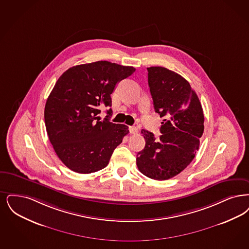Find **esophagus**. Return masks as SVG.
Returning a JSON list of instances; mask_svg holds the SVG:
<instances>
[{
    "mask_svg": "<svg viewBox=\"0 0 249 249\" xmlns=\"http://www.w3.org/2000/svg\"><path fill=\"white\" fill-rule=\"evenodd\" d=\"M129 132L131 133V134H136V133H138V129L136 128V127H129Z\"/></svg>",
    "mask_w": 249,
    "mask_h": 249,
    "instance_id": "esophagus-1",
    "label": "esophagus"
}]
</instances>
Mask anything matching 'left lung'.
<instances>
[{
	"mask_svg": "<svg viewBox=\"0 0 249 249\" xmlns=\"http://www.w3.org/2000/svg\"><path fill=\"white\" fill-rule=\"evenodd\" d=\"M147 70L155 111L164 120L160 139L142 129L145 146L138 153L136 164L146 177L165 180L178 175L194 160L205 119L198 96L187 80L162 67Z\"/></svg>",
	"mask_w": 249,
	"mask_h": 249,
	"instance_id": "left-lung-1",
	"label": "left lung"
}]
</instances>
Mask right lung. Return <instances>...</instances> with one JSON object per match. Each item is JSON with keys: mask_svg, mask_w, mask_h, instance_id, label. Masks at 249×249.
<instances>
[{"mask_svg": "<svg viewBox=\"0 0 249 249\" xmlns=\"http://www.w3.org/2000/svg\"><path fill=\"white\" fill-rule=\"evenodd\" d=\"M135 69L108 61L70 68L56 81L44 108L51 143L69 169L88 174L106 168L129 127L100 121V107H111V94Z\"/></svg>", "mask_w": 249, "mask_h": 249, "instance_id": "add662e5", "label": "right lung"}]
</instances>
